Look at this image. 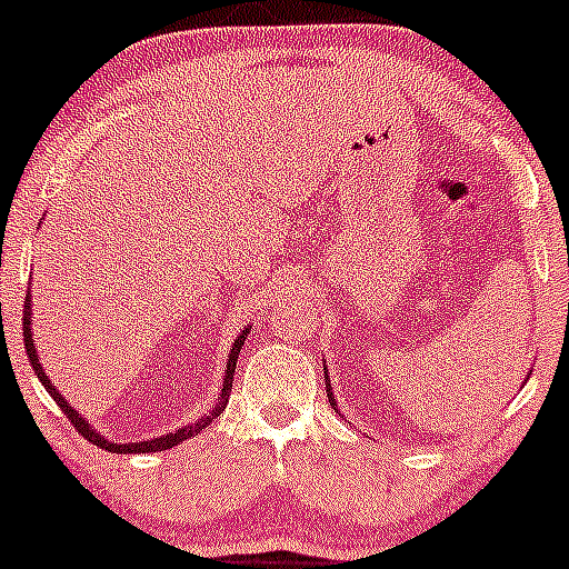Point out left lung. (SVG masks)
<instances>
[{"instance_id":"8db88e82","label":"left lung","mask_w":569,"mask_h":569,"mask_svg":"<svg viewBox=\"0 0 569 569\" xmlns=\"http://www.w3.org/2000/svg\"><path fill=\"white\" fill-rule=\"evenodd\" d=\"M323 365H327V361H323ZM529 376H532V372H529ZM529 376H527V378H529ZM323 380H327V397H329V402H332V408L337 410V399H335L332 383H329V370H327V367H323Z\"/></svg>"}]
</instances>
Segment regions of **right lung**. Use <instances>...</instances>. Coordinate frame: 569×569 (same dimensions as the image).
I'll list each match as a JSON object with an SVG mask.
<instances>
[{"label":"right lung","mask_w":569,"mask_h":569,"mask_svg":"<svg viewBox=\"0 0 569 569\" xmlns=\"http://www.w3.org/2000/svg\"><path fill=\"white\" fill-rule=\"evenodd\" d=\"M251 329L242 327V332L234 337L232 348H229V359H227V367H223V386L221 391H218V402L216 408L210 410V413H204L202 418H197V421L186 423V427H178L174 432H167V435H159V437H151V440H140V442H116V440H108L104 435H99L97 429L91 427L89 421H86L83 416L78 413V410L72 408L70 402H67L64 395H59V389L53 386V380L48 378V372L42 370V361L40 356H37V348H34V340H31V291L27 295V302H23V346H27V353H29V361L31 367H34L37 378H40V383L46 386L48 395L53 397V402L59 405L61 410H64V416L70 418L74 423V429H78L80 435L86 437V440L93 442V446L104 448V451L110 453H159V451H167V448L172 446H180L183 440H189V437H197L199 432H204V429L213 423V418H218L223 413V408H227L229 402V391H232V378H234V367H237V356H240V348L242 342H246V337Z\"/></svg>","instance_id":"1"}]
</instances>
